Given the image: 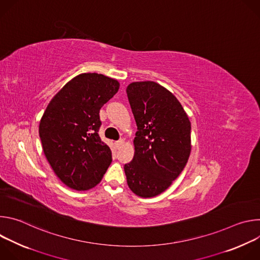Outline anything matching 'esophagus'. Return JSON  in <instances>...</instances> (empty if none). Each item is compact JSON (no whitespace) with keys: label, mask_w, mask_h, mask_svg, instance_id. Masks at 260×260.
Returning a JSON list of instances; mask_svg holds the SVG:
<instances>
[{"label":"esophagus","mask_w":260,"mask_h":260,"mask_svg":"<svg viewBox=\"0 0 260 260\" xmlns=\"http://www.w3.org/2000/svg\"><path fill=\"white\" fill-rule=\"evenodd\" d=\"M123 143H124V141L121 139V140H119V141L115 142V147H116L117 149H118V148H120V147L123 145Z\"/></svg>","instance_id":"34e87169"}]
</instances>
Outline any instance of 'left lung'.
Wrapping results in <instances>:
<instances>
[{"label": "left lung", "mask_w": 260, "mask_h": 260, "mask_svg": "<svg viewBox=\"0 0 260 260\" xmlns=\"http://www.w3.org/2000/svg\"><path fill=\"white\" fill-rule=\"evenodd\" d=\"M126 93L138 127L134 158L124 165L127 185L141 198H153L186 166L191 124L177 98L156 82H133Z\"/></svg>", "instance_id": "1"}]
</instances>
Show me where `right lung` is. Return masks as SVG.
<instances>
[{
	"mask_svg": "<svg viewBox=\"0 0 260 260\" xmlns=\"http://www.w3.org/2000/svg\"><path fill=\"white\" fill-rule=\"evenodd\" d=\"M119 89V82L98 73L70 80L50 101L39 135L44 154L68 187L88 190L99 184L112 161L100 136V110Z\"/></svg>",
	"mask_w": 260,
	"mask_h": 260,
	"instance_id": "right-lung-1",
	"label": "right lung"
}]
</instances>
